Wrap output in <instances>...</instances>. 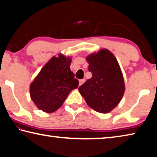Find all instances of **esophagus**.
<instances>
[{
	"instance_id": "34e87169",
	"label": "esophagus",
	"mask_w": 157,
	"mask_h": 157,
	"mask_svg": "<svg viewBox=\"0 0 157 157\" xmlns=\"http://www.w3.org/2000/svg\"><path fill=\"white\" fill-rule=\"evenodd\" d=\"M84 79H80V80L79 81V86H81L82 84H83L84 83Z\"/></svg>"
}]
</instances>
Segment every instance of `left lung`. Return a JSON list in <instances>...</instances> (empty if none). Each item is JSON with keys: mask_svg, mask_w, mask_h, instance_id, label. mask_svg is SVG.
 Wrapping results in <instances>:
<instances>
[{"mask_svg": "<svg viewBox=\"0 0 157 157\" xmlns=\"http://www.w3.org/2000/svg\"><path fill=\"white\" fill-rule=\"evenodd\" d=\"M92 78L79 87V92L92 109L107 113L117 107L125 86L123 73L116 57L103 48L86 57Z\"/></svg>", "mask_w": 157, "mask_h": 157, "instance_id": "obj_1", "label": "left lung"}]
</instances>
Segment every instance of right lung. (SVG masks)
<instances>
[{"label": "right lung", "mask_w": 157, "mask_h": 157, "mask_svg": "<svg viewBox=\"0 0 157 157\" xmlns=\"http://www.w3.org/2000/svg\"><path fill=\"white\" fill-rule=\"evenodd\" d=\"M71 57L54 56L45 64L30 85L31 100L39 109L52 113L62 107L79 81L71 71Z\"/></svg>", "instance_id": "add662e5"}]
</instances>
